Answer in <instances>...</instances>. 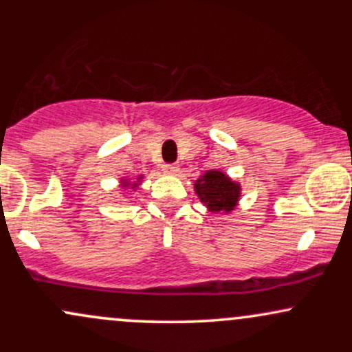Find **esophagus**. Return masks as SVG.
<instances>
[{
  "instance_id": "1",
  "label": "esophagus",
  "mask_w": 352,
  "mask_h": 352,
  "mask_svg": "<svg viewBox=\"0 0 352 352\" xmlns=\"http://www.w3.org/2000/svg\"><path fill=\"white\" fill-rule=\"evenodd\" d=\"M180 170V167L177 164H165L162 167V172L167 173V175H177Z\"/></svg>"
}]
</instances>
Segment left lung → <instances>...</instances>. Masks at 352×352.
Wrapping results in <instances>:
<instances>
[{
    "instance_id": "1",
    "label": "left lung",
    "mask_w": 352,
    "mask_h": 352,
    "mask_svg": "<svg viewBox=\"0 0 352 352\" xmlns=\"http://www.w3.org/2000/svg\"><path fill=\"white\" fill-rule=\"evenodd\" d=\"M199 200L212 213L228 215L240 204L241 185L233 180L228 173L218 168L204 172L193 184Z\"/></svg>"
}]
</instances>
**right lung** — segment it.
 Instances as JSON below:
<instances>
[{
	"instance_id": "add662e5",
	"label": "right lung",
	"mask_w": 352,
	"mask_h": 352,
	"mask_svg": "<svg viewBox=\"0 0 352 352\" xmlns=\"http://www.w3.org/2000/svg\"><path fill=\"white\" fill-rule=\"evenodd\" d=\"M144 182V175L140 173V175H137L135 179H129V177H122L119 182V187L122 190H132V192H135V190H139L140 185H142Z\"/></svg>"
}]
</instances>
